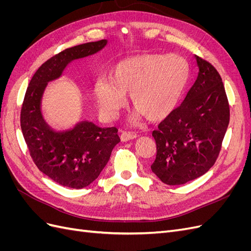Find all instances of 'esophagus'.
Masks as SVG:
<instances>
[{
	"label": "esophagus",
	"instance_id": "obj_1",
	"mask_svg": "<svg viewBox=\"0 0 251 251\" xmlns=\"http://www.w3.org/2000/svg\"><path fill=\"white\" fill-rule=\"evenodd\" d=\"M137 137V135L132 133V132H126V131H123L120 133V139L121 141H128L131 139H135Z\"/></svg>",
	"mask_w": 251,
	"mask_h": 251
}]
</instances>
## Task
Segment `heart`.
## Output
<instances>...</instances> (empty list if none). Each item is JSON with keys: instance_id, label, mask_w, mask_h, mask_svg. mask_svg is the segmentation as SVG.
<instances>
[{"instance_id": "b5f03b06", "label": "heart", "mask_w": 251, "mask_h": 251, "mask_svg": "<svg viewBox=\"0 0 251 251\" xmlns=\"http://www.w3.org/2000/svg\"><path fill=\"white\" fill-rule=\"evenodd\" d=\"M189 67L178 54H141L126 58L112 68L110 78L100 77L93 85L98 110L105 119H114L124 109L128 93L133 120L165 118L183 93Z\"/></svg>"}]
</instances>
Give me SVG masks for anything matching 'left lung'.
Masks as SVG:
<instances>
[{
  "label": "left lung",
  "mask_w": 251,
  "mask_h": 251,
  "mask_svg": "<svg viewBox=\"0 0 251 251\" xmlns=\"http://www.w3.org/2000/svg\"><path fill=\"white\" fill-rule=\"evenodd\" d=\"M198 77L183 102L151 133L156 159L151 172L168 185H180L215 164L229 124V103L216 68L196 55Z\"/></svg>",
  "instance_id": "1"
}]
</instances>
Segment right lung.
I'll use <instances>...</instances> for the list:
<instances>
[{
  "mask_svg": "<svg viewBox=\"0 0 251 251\" xmlns=\"http://www.w3.org/2000/svg\"><path fill=\"white\" fill-rule=\"evenodd\" d=\"M105 44L107 40L77 45L46 60L30 80L22 104L21 128L34 164L66 187H86L100 176L120 141L118 130L83 121L71 131L53 132L42 117L41 98L47 82L59 77L71 60L94 54Z\"/></svg>",
  "mask_w": 251,
  "mask_h": 251,
  "instance_id": "add662e5",
  "label": "right lung"
}]
</instances>
